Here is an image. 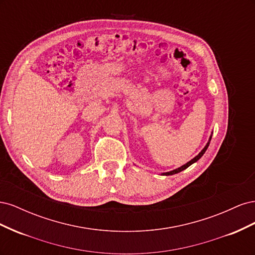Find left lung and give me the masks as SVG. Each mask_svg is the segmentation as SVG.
<instances>
[{"label": "left lung", "instance_id": "left-lung-1", "mask_svg": "<svg viewBox=\"0 0 255 255\" xmlns=\"http://www.w3.org/2000/svg\"><path fill=\"white\" fill-rule=\"evenodd\" d=\"M211 139H212V136L210 137V140H208V142L206 143V145L204 146V149L201 151V152H200L199 154H198V155L195 157V158H192L191 160H189L188 161V163L187 164H185V165H183V166H181L180 168H177V169H174V170H172V171H170V172H166V173H163L164 175H172V174H175V173H179V172H181V171H183V170H185V169H186V168H188L190 165H192V164H194V163H196V161L197 160H199L200 158H201L202 157V155H203V154L205 153V151L207 150V148H208V145H210V142H211Z\"/></svg>", "mask_w": 255, "mask_h": 255}]
</instances>
